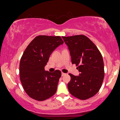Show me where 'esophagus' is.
<instances>
[{"instance_id":"1","label":"esophagus","mask_w":120,"mask_h":120,"mask_svg":"<svg viewBox=\"0 0 120 120\" xmlns=\"http://www.w3.org/2000/svg\"><path fill=\"white\" fill-rule=\"evenodd\" d=\"M61 75H62V76H64V75H66V74H65V73H64V72H62Z\"/></svg>"}]
</instances>
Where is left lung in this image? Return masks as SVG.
<instances>
[{
	"label": "left lung",
	"instance_id": "8db88e82",
	"mask_svg": "<svg viewBox=\"0 0 120 120\" xmlns=\"http://www.w3.org/2000/svg\"><path fill=\"white\" fill-rule=\"evenodd\" d=\"M68 46L72 64L78 66L79 76L71 74L68 84L71 94L80 99L94 96L100 89L104 77L103 57L96 46L87 36H62Z\"/></svg>",
	"mask_w": 120,
	"mask_h": 120
}]
</instances>
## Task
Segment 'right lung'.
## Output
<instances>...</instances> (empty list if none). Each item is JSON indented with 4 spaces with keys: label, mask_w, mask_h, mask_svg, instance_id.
<instances>
[{
    "label": "right lung",
    "mask_w": 120,
    "mask_h": 120,
    "mask_svg": "<svg viewBox=\"0 0 120 120\" xmlns=\"http://www.w3.org/2000/svg\"><path fill=\"white\" fill-rule=\"evenodd\" d=\"M63 43L59 36L40 35L26 48L19 64L20 79L26 94L32 98L44 101L56 93L61 72L59 70L50 72L44 67L52 53Z\"/></svg>",
    "instance_id": "obj_1"
}]
</instances>
